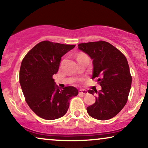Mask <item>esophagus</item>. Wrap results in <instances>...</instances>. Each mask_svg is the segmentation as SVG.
<instances>
[{"label": "esophagus", "mask_w": 148, "mask_h": 148, "mask_svg": "<svg viewBox=\"0 0 148 148\" xmlns=\"http://www.w3.org/2000/svg\"><path fill=\"white\" fill-rule=\"evenodd\" d=\"M88 91L85 90H79V94H83V95H86L88 94Z\"/></svg>", "instance_id": "34e87169"}]
</instances>
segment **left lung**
I'll return each mask as SVG.
<instances>
[{
	"label": "left lung",
	"mask_w": 148,
	"mask_h": 148,
	"mask_svg": "<svg viewBox=\"0 0 148 148\" xmlns=\"http://www.w3.org/2000/svg\"><path fill=\"white\" fill-rule=\"evenodd\" d=\"M78 48L93 60L92 79L98 78L102 90H89L97 94L96 102L87 108L90 116L105 121L113 118L125 106L131 87L128 62L125 56L114 46L105 41L78 44Z\"/></svg>",
	"instance_id": "8db88e82"
}]
</instances>
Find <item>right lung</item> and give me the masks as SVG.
<instances>
[{
  "label": "right lung",
  "instance_id": "right-lung-1",
  "mask_svg": "<svg viewBox=\"0 0 148 148\" xmlns=\"http://www.w3.org/2000/svg\"><path fill=\"white\" fill-rule=\"evenodd\" d=\"M75 46L42 41L32 48L22 60L19 83L25 101L42 119L54 120L63 116L70 100L78 94L75 87L58 88L52 78L58 72L62 56Z\"/></svg>",
  "mask_w": 148,
  "mask_h": 148
}]
</instances>
